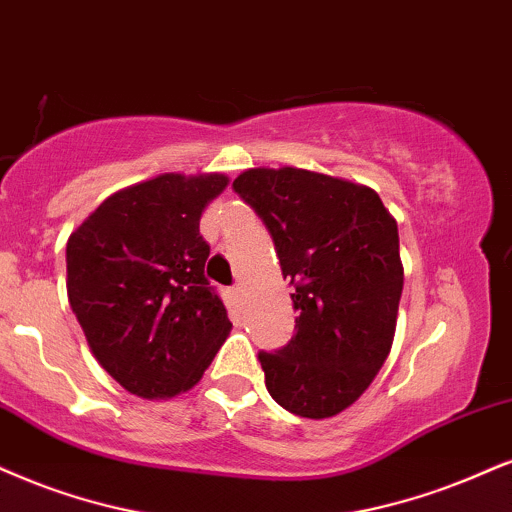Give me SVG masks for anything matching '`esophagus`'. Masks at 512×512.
Listing matches in <instances>:
<instances>
[{"label":"esophagus","instance_id":"34e87169","mask_svg":"<svg viewBox=\"0 0 512 512\" xmlns=\"http://www.w3.org/2000/svg\"><path fill=\"white\" fill-rule=\"evenodd\" d=\"M230 296H232V299H235L237 304H239V301L244 299V287H242V285H235V287L230 289Z\"/></svg>","mask_w":512,"mask_h":512}]
</instances>
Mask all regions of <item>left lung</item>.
Returning <instances> with one entry per match:
<instances>
[{"mask_svg":"<svg viewBox=\"0 0 512 512\" xmlns=\"http://www.w3.org/2000/svg\"><path fill=\"white\" fill-rule=\"evenodd\" d=\"M232 189L268 227L299 313L258 351L270 396L301 418L349 408L387 361L403 292L399 227L370 187L301 168H251Z\"/></svg>","mask_w":512,"mask_h":512,"instance_id":"left-lung-1","label":"left lung"}]
</instances>
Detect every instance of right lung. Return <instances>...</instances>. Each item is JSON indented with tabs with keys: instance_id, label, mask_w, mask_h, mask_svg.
<instances>
[{
	"instance_id": "obj_1",
	"label": "right lung",
	"mask_w": 512,
	"mask_h": 512,
	"mask_svg": "<svg viewBox=\"0 0 512 512\" xmlns=\"http://www.w3.org/2000/svg\"><path fill=\"white\" fill-rule=\"evenodd\" d=\"M225 187L218 173L159 175L111 194L68 239V301L94 358L130 394L192 389L230 334L199 232Z\"/></svg>"
}]
</instances>
